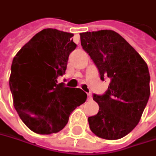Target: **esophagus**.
<instances>
[{
	"instance_id": "1",
	"label": "esophagus",
	"mask_w": 156,
	"mask_h": 156,
	"mask_svg": "<svg viewBox=\"0 0 156 156\" xmlns=\"http://www.w3.org/2000/svg\"><path fill=\"white\" fill-rule=\"evenodd\" d=\"M87 99L91 100L92 99V94L91 93H87Z\"/></svg>"
}]
</instances>
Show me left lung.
I'll use <instances>...</instances> for the list:
<instances>
[{"label": "left lung", "mask_w": 156, "mask_h": 156, "mask_svg": "<svg viewBox=\"0 0 156 156\" xmlns=\"http://www.w3.org/2000/svg\"><path fill=\"white\" fill-rule=\"evenodd\" d=\"M83 50L98 68L100 79L110 78L103 95L94 94L99 112L88 118L92 132L100 138H122L137 125L148 103V65L133 47L112 30L80 33Z\"/></svg>", "instance_id": "1"}]
</instances>
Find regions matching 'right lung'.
<instances>
[{"label":"right lung","mask_w":156,"mask_h":156,"mask_svg":"<svg viewBox=\"0 0 156 156\" xmlns=\"http://www.w3.org/2000/svg\"><path fill=\"white\" fill-rule=\"evenodd\" d=\"M73 33L47 28L37 33L14 56L9 87L14 108L23 123L40 135L65 127L71 112L87 100L80 88L57 84L76 48Z\"/></svg>","instance_id":"1"}]
</instances>
